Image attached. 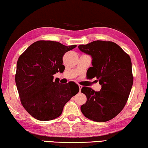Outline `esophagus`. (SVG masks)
I'll return each instance as SVG.
<instances>
[{
	"label": "esophagus",
	"instance_id": "obj_1",
	"mask_svg": "<svg viewBox=\"0 0 148 148\" xmlns=\"http://www.w3.org/2000/svg\"><path fill=\"white\" fill-rule=\"evenodd\" d=\"M78 87H79V92H81V89L82 88V86H81V85H78Z\"/></svg>",
	"mask_w": 148,
	"mask_h": 148
}]
</instances>
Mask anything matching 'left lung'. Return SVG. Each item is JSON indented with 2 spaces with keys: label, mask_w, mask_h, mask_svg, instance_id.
<instances>
[{
  "label": "left lung",
  "mask_w": 148,
  "mask_h": 148,
  "mask_svg": "<svg viewBox=\"0 0 148 148\" xmlns=\"http://www.w3.org/2000/svg\"><path fill=\"white\" fill-rule=\"evenodd\" d=\"M78 48L92 57L88 78L97 77L102 86L100 91L82 87L81 91L86 95L87 101L81 106V111L94 121H109L123 109L131 92L133 84L131 57L110 41H93L79 45Z\"/></svg>",
  "instance_id": "8db88e82"
}]
</instances>
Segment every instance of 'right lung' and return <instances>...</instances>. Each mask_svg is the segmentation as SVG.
<instances>
[{"label":"right lung","instance_id":"obj_1","mask_svg":"<svg viewBox=\"0 0 148 148\" xmlns=\"http://www.w3.org/2000/svg\"><path fill=\"white\" fill-rule=\"evenodd\" d=\"M76 46L39 40L19 56L15 76L17 89L21 104L35 119L49 121L58 117L66 102L79 92L76 84H60L53 76L64 71L62 57Z\"/></svg>","mask_w":148,"mask_h":148}]
</instances>
